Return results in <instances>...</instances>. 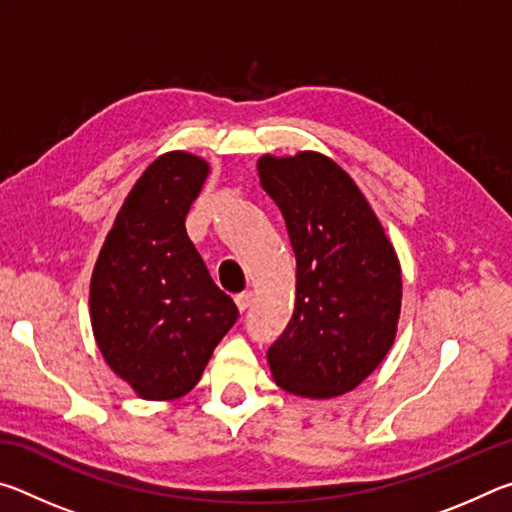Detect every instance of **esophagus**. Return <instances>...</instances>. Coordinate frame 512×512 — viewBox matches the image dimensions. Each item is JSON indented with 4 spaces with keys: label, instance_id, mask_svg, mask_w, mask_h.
Segmentation results:
<instances>
[{
    "label": "esophagus",
    "instance_id": "1",
    "mask_svg": "<svg viewBox=\"0 0 512 512\" xmlns=\"http://www.w3.org/2000/svg\"><path fill=\"white\" fill-rule=\"evenodd\" d=\"M235 302H237L239 311H246L250 307V302H253V293L241 291V293H237V296H235Z\"/></svg>",
    "mask_w": 512,
    "mask_h": 512
}]
</instances>
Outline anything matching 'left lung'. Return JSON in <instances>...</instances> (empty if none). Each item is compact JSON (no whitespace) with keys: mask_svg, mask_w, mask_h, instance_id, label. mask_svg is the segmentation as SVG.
Instances as JSON below:
<instances>
[{"mask_svg":"<svg viewBox=\"0 0 512 512\" xmlns=\"http://www.w3.org/2000/svg\"><path fill=\"white\" fill-rule=\"evenodd\" d=\"M257 171L296 253V307L266 352L268 366L287 393L343 395L395 341L402 307L395 248L354 180L327 155H262Z\"/></svg>","mask_w":512,"mask_h":512,"instance_id":"1","label":"left lung"}]
</instances>
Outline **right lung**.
<instances>
[{"mask_svg":"<svg viewBox=\"0 0 512 512\" xmlns=\"http://www.w3.org/2000/svg\"><path fill=\"white\" fill-rule=\"evenodd\" d=\"M207 173L210 164L185 151L151 162L94 264V339L108 366L144 400L192 391L239 318L185 228Z\"/></svg>","mask_w":512,"mask_h":512,"instance_id":"1","label":"right lung"}]
</instances>
